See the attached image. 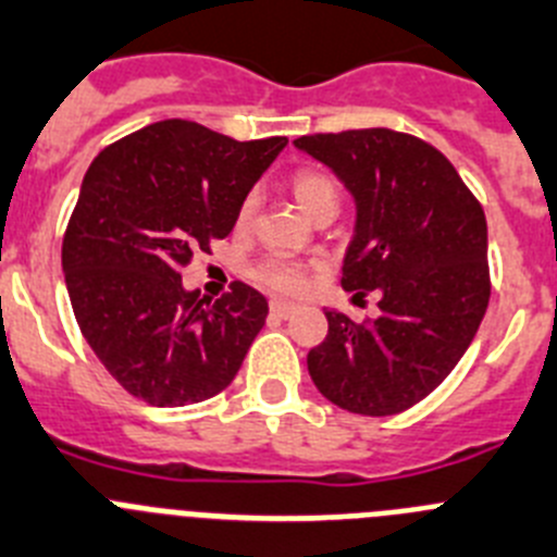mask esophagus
I'll use <instances>...</instances> for the list:
<instances>
[{
    "label": "esophagus",
    "instance_id": "34e87169",
    "mask_svg": "<svg viewBox=\"0 0 557 557\" xmlns=\"http://www.w3.org/2000/svg\"><path fill=\"white\" fill-rule=\"evenodd\" d=\"M272 313L277 315V319H288V315L297 313V305L283 302V299H272Z\"/></svg>",
    "mask_w": 557,
    "mask_h": 557
}]
</instances>
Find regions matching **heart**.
I'll use <instances>...</instances> for the list:
<instances>
[{
  "mask_svg": "<svg viewBox=\"0 0 557 557\" xmlns=\"http://www.w3.org/2000/svg\"><path fill=\"white\" fill-rule=\"evenodd\" d=\"M290 194H294L297 205L308 213V216L315 208H322V205H338V188H335L333 180L322 172H310V169H302V172L294 174V180H290ZM252 213H255V197H247L244 199L242 210H238V227H247ZM255 277L267 285V288L280 290V294H299V290L308 288L310 283L308 267H302V263H297V260H280V258L260 263Z\"/></svg>",
  "mask_w": 557,
  "mask_h": 557,
  "instance_id": "obj_1",
  "label": "heart"
}]
</instances>
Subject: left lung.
Wrapping results in <instances>:
<instances>
[{"instance_id":"8db88e82","label":"left lung","mask_w":557,"mask_h":557,"mask_svg":"<svg viewBox=\"0 0 557 557\" xmlns=\"http://www.w3.org/2000/svg\"><path fill=\"white\" fill-rule=\"evenodd\" d=\"M294 147L355 199L341 285L380 294V315L360 324L324 310L330 330L308 352L310 380L349 413H403L444 383L483 322L491 297L483 208L453 163L408 133H319Z\"/></svg>"}]
</instances>
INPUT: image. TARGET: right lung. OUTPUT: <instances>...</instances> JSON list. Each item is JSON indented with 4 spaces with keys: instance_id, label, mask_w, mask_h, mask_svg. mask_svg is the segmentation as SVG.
Returning <instances> with one entry per match:
<instances>
[{
    "instance_id": "1",
    "label": "right lung",
    "mask_w": 557,
    "mask_h": 557,
    "mask_svg": "<svg viewBox=\"0 0 557 557\" xmlns=\"http://www.w3.org/2000/svg\"><path fill=\"white\" fill-rule=\"evenodd\" d=\"M288 138L235 141L166 119L94 158L63 235L69 299L88 347L133 397L183 408L227 388L267 324L247 283L210 305L180 269L227 238Z\"/></svg>"
}]
</instances>
